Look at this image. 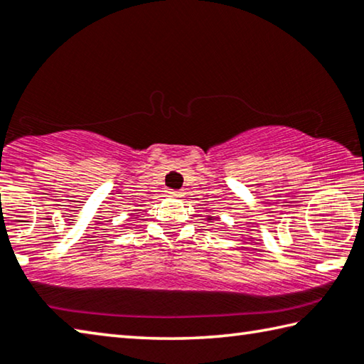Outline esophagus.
I'll return each mask as SVG.
<instances>
[{
  "mask_svg": "<svg viewBox=\"0 0 364 364\" xmlns=\"http://www.w3.org/2000/svg\"><path fill=\"white\" fill-rule=\"evenodd\" d=\"M167 196H168V197H173V199H180V197H183V193H180V191H171V189H168V191H167Z\"/></svg>",
  "mask_w": 364,
  "mask_h": 364,
  "instance_id": "obj_1",
  "label": "esophagus"
}]
</instances>
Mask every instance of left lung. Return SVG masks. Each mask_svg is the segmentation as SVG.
Instances as JSON below:
<instances>
[{
  "mask_svg": "<svg viewBox=\"0 0 364 364\" xmlns=\"http://www.w3.org/2000/svg\"><path fill=\"white\" fill-rule=\"evenodd\" d=\"M207 221H208V223H213L215 217H212V215H207Z\"/></svg>",
  "mask_w": 364,
  "mask_h": 364,
  "instance_id": "obj_1",
  "label": "left lung"
}]
</instances>
